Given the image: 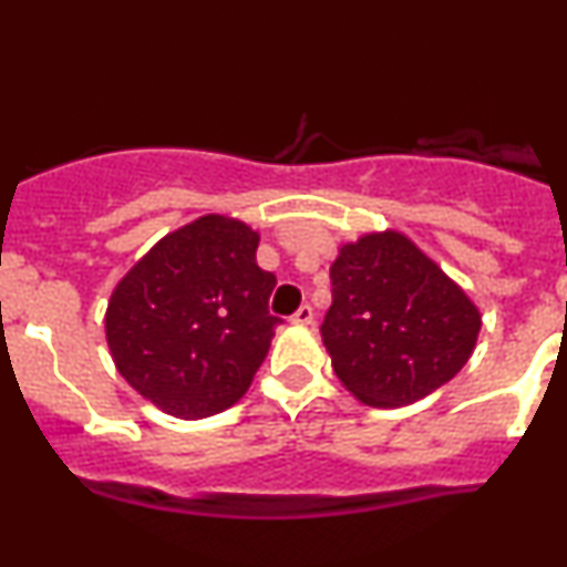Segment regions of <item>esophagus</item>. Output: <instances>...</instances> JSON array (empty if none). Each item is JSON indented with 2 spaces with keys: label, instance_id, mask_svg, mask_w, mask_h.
<instances>
[{
  "label": "esophagus",
  "instance_id": "34e87169",
  "mask_svg": "<svg viewBox=\"0 0 567 567\" xmlns=\"http://www.w3.org/2000/svg\"><path fill=\"white\" fill-rule=\"evenodd\" d=\"M292 322H296V324H311V322H315V309H311L309 303H303L301 309L292 315Z\"/></svg>",
  "mask_w": 567,
  "mask_h": 567
}]
</instances>
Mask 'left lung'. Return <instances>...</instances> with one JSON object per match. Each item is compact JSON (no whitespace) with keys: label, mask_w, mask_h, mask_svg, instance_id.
Wrapping results in <instances>:
<instances>
[{"label":"left lung","mask_w":567,"mask_h":567,"mask_svg":"<svg viewBox=\"0 0 567 567\" xmlns=\"http://www.w3.org/2000/svg\"><path fill=\"white\" fill-rule=\"evenodd\" d=\"M330 282L322 341L338 379L365 405H410L472 357L483 324L477 306L405 234L343 245Z\"/></svg>","instance_id":"obj_1"}]
</instances>
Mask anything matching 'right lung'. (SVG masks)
<instances>
[{"label":"right lung","instance_id":"obj_1","mask_svg":"<svg viewBox=\"0 0 567 567\" xmlns=\"http://www.w3.org/2000/svg\"><path fill=\"white\" fill-rule=\"evenodd\" d=\"M258 234L202 216L159 239L109 301L106 341L135 392L178 419L231 408L269 351L277 277L256 264Z\"/></svg>","mask_w":567,"mask_h":567}]
</instances>
